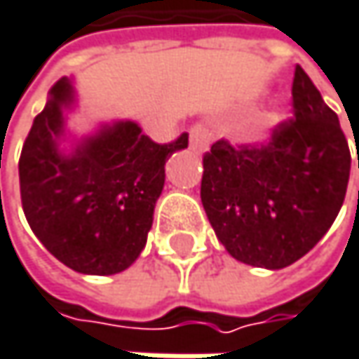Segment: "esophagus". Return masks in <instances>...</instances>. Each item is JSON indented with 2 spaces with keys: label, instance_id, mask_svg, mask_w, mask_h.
I'll return each instance as SVG.
<instances>
[{
  "label": "esophagus",
  "instance_id": "esophagus-1",
  "mask_svg": "<svg viewBox=\"0 0 359 359\" xmlns=\"http://www.w3.org/2000/svg\"><path fill=\"white\" fill-rule=\"evenodd\" d=\"M191 149L197 151V154H205L210 151V146H212V133L203 127V125H193L191 131Z\"/></svg>",
  "mask_w": 359,
  "mask_h": 359
}]
</instances>
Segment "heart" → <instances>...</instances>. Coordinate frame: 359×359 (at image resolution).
<instances>
[{
	"label": "heart",
	"instance_id": "heart-1",
	"mask_svg": "<svg viewBox=\"0 0 359 359\" xmlns=\"http://www.w3.org/2000/svg\"><path fill=\"white\" fill-rule=\"evenodd\" d=\"M281 121H283V113H281L279 109L261 111V113L257 114V116L246 125L245 133H243L245 142H248V144H259V142L269 140L271 133H273V129H276Z\"/></svg>",
	"mask_w": 359,
	"mask_h": 359
}]
</instances>
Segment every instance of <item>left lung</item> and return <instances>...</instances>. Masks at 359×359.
Wrapping results in <instances>:
<instances>
[{
    "instance_id": "1",
    "label": "left lung",
    "mask_w": 359,
    "mask_h": 359,
    "mask_svg": "<svg viewBox=\"0 0 359 359\" xmlns=\"http://www.w3.org/2000/svg\"><path fill=\"white\" fill-rule=\"evenodd\" d=\"M294 116L265 146L219 140L203 156L201 203L241 263L283 269L316 245L341 210L351 156L337 114L298 65ZM359 168V158H358Z\"/></svg>"
}]
</instances>
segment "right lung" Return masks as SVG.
<instances>
[{
	"label": "right lung",
	"instance_id": "right-lung-1",
	"mask_svg": "<svg viewBox=\"0 0 359 359\" xmlns=\"http://www.w3.org/2000/svg\"><path fill=\"white\" fill-rule=\"evenodd\" d=\"M76 104L74 83L61 78L22 147V208L36 238L63 265L114 276L142 255L164 189V164L189 146V135L160 146L135 121H113L74 137L65 125ZM67 139L69 150L60 147Z\"/></svg>",
	"mask_w": 359,
	"mask_h": 359
}]
</instances>
